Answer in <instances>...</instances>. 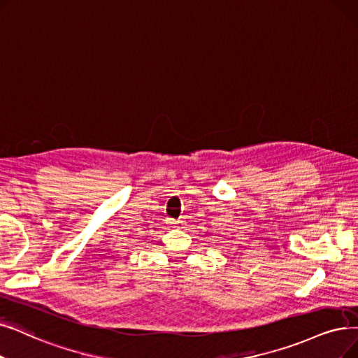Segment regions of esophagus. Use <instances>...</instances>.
I'll list each match as a JSON object with an SVG mask.
<instances>
[{
	"mask_svg": "<svg viewBox=\"0 0 358 358\" xmlns=\"http://www.w3.org/2000/svg\"><path fill=\"white\" fill-rule=\"evenodd\" d=\"M171 224H174L176 227H178V228H181L182 225H184V221H181V220H178V221H174V222H171Z\"/></svg>",
	"mask_w": 358,
	"mask_h": 358,
	"instance_id": "obj_1",
	"label": "esophagus"
}]
</instances>
